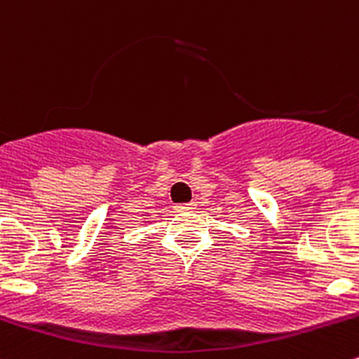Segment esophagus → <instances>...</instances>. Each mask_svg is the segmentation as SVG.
I'll use <instances>...</instances> for the list:
<instances>
[{"mask_svg": "<svg viewBox=\"0 0 359 359\" xmlns=\"http://www.w3.org/2000/svg\"><path fill=\"white\" fill-rule=\"evenodd\" d=\"M195 202H188V204H178L175 205V211L178 212H184V211H191V209H195Z\"/></svg>", "mask_w": 359, "mask_h": 359, "instance_id": "34e87169", "label": "esophagus"}]
</instances>
